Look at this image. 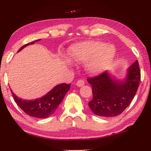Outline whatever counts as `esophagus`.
I'll list each match as a JSON object with an SVG mask.
<instances>
[{"label":"esophagus","mask_w":151,"mask_h":151,"mask_svg":"<svg viewBox=\"0 0 151 151\" xmlns=\"http://www.w3.org/2000/svg\"><path fill=\"white\" fill-rule=\"evenodd\" d=\"M84 85H85V81H84L83 79H80V80H78L77 81V83H76V85L79 86V87L83 86Z\"/></svg>","instance_id":"obj_1"}]
</instances>
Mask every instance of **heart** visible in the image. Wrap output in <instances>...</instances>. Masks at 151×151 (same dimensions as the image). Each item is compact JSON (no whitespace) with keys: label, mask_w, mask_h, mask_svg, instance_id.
I'll return each instance as SVG.
<instances>
[{"label":"heart","mask_w":151,"mask_h":151,"mask_svg":"<svg viewBox=\"0 0 151 151\" xmlns=\"http://www.w3.org/2000/svg\"><path fill=\"white\" fill-rule=\"evenodd\" d=\"M70 57L76 61H88L86 67L92 73H99L111 65L115 54L112 45L94 40L78 43L70 48Z\"/></svg>","instance_id":"b5f03b06"}]
</instances>
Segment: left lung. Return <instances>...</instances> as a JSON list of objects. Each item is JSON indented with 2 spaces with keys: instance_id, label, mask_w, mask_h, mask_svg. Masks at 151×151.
Masks as SVG:
<instances>
[{
  "instance_id": "obj_1",
  "label": "left lung",
  "mask_w": 151,
  "mask_h": 151,
  "mask_svg": "<svg viewBox=\"0 0 151 151\" xmlns=\"http://www.w3.org/2000/svg\"><path fill=\"white\" fill-rule=\"evenodd\" d=\"M87 81L93 88V98L88 103L91 111L97 116H116L127 108L136 94L140 81L139 62L130 66L124 82L112 80L106 72Z\"/></svg>"
}]
</instances>
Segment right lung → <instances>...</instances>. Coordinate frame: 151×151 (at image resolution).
<instances>
[{"label": "right lung", "mask_w": 151, "mask_h": 151, "mask_svg": "<svg viewBox=\"0 0 151 151\" xmlns=\"http://www.w3.org/2000/svg\"><path fill=\"white\" fill-rule=\"evenodd\" d=\"M39 40H40V39L27 43L22 46L18 52L26 47L27 46L34 44L35 42L39 41ZM70 86V84H60L56 86L44 96L37 99L35 100H23L17 97L12 93V91H11L15 103L25 113L32 117L45 119L54 113L56 109L58 108V106L63 100L66 93L69 91Z\"/></svg>", "instance_id": "1"}]
</instances>
